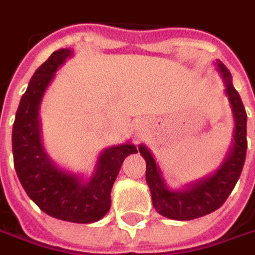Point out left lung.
<instances>
[{"label": "left lung", "mask_w": 255, "mask_h": 255, "mask_svg": "<svg viewBox=\"0 0 255 255\" xmlns=\"http://www.w3.org/2000/svg\"><path fill=\"white\" fill-rule=\"evenodd\" d=\"M215 66L225 85V94L234 117L232 144L217 170L179 190H173L167 186L153 153L144 144L138 145L147 166L145 180L150 187L153 206L160 215L170 219L189 221L217 211L230 196L244 167L247 153V113L240 94L232 85L230 70L219 60Z\"/></svg>", "instance_id": "left-lung-1"}]
</instances>
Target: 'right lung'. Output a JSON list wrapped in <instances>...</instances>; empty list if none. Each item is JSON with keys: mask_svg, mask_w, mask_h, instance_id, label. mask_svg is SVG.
Here are the masks:
<instances>
[{"mask_svg": "<svg viewBox=\"0 0 255 255\" xmlns=\"http://www.w3.org/2000/svg\"><path fill=\"white\" fill-rule=\"evenodd\" d=\"M72 56V49L53 52L31 76L12 126V156L20 183L43 212L68 222L91 224L110 211L114 182L124 158L137 153V147L127 141L102 150L91 177L68 172L49 157L38 111L57 69Z\"/></svg>", "mask_w": 255, "mask_h": 255, "instance_id": "1", "label": "right lung"}]
</instances>
